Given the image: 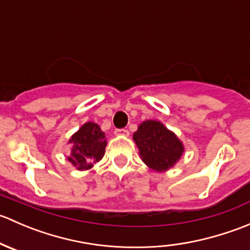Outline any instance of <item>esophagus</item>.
Masks as SVG:
<instances>
[{
	"mask_svg": "<svg viewBox=\"0 0 250 250\" xmlns=\"http://www.w3.org/2000/svg\"><path fill=\"white\" fill-rule=\"evenodd\" d=\"M115 134L116 135H125V137H128V135H129V132H128V129H125V128H122V129H116Z\"/></svg>",
	"mask_w": 250,
	"mask_h": 250,
	"instance_id": "obj_1",
	"label": "esophagus"
}]
</instances>
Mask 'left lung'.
Returning a JSON list of instances; mask_svg holds the SVG:
<instances>
[{
    "mask_svg": "<svg viewBox=\"0 0 250 250\" xmlns=\"http://www.w3.org/2000/svg\"><path fill=\"white\" fill-rule=\"evenodd\" d=\"M141 160L156 172H166L184 152L183 143L158 121H145L133 134Z\"/></svg>",
    "mask_w": 250,
    "mask_h": 250,
    "instance_id": "left-lung-1",
    "label": "left lung"
}]
</instances>
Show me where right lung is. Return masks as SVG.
I'll return each instance as SVG.
<instances>
[{
  "instance_id": "obj_1",
  "label": "right lung",
  "mask_w": 250,
  "mask_h": 250,
  "mask_svg": "<svg viewBox=\"0 0 250 250\" xmlns=\"http://www.w3.org/2000/svg\"><path fill=\"white\" fill-rule=\"evenodd\" d=\"M72 145L69 162L78 170H87L99 162L105 153L106 138L97 123L87 122L69 140Z\"/></svg>"
}]
</instances>
